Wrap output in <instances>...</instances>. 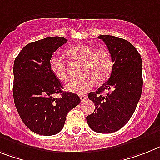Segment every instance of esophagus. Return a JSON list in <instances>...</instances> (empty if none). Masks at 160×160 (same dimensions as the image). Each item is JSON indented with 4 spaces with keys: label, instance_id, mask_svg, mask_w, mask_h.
I'll return each mask as SVG.
<instances>
[{
    "label": "esophagus",
    "instance_id": "34e87169",
    "mask_svg": "<svg viewBox=\"0 0 160 160\" xmlns=\"http://www.w3.org/2000/svg\"><path fill=\"white\" fill-rule=\"evenodd\" d=\"M80 99H81L82 102H83V101L87 99V96H86L85 95H80Z\"/></svg>",
    "mask_w": 160,
    "mask_h": 160
}]
</instances>
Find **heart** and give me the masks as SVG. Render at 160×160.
<instances>
[{
  "label": "heart",
  "mask_w": 160,
  "mask_h": 160,
  "mask_svg": "<svg viewBox=\"0 0 160 160\" xmlns=\"http://www.w3.org/2000/svg\"><path fill=\"white\" fill-rule=\"evenodd\" d=\"M68 56L75 61L82 64L81 75L82 77L72 80L65 85L68 92L83 94L94 88L96 82H105L113 70V58L106 49L96 50L88 44H77L66 50ZM49 67L52 74L60 82L68 80L65 63L60 57L52 56L49 61Z\"/></svg>",
  "instance_id": "heart-1"
}]
</instances>
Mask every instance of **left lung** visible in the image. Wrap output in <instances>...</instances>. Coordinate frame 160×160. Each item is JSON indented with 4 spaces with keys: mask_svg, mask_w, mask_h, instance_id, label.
I'll list each match as a JSON object with an SVG mask.
<instances>
[{
    "mask_svg": "<svg viewBox=\"0 0 160 160\" xmlns=\"http://www.w3.org/2000/svg\"><path fill=\"white\" fill-rule=\"evenodd\" d=\"M113 58V70L106 82L88 98L94 102V113L87 117L91 128L99 133L119 130L128 122L142 96V57L137 49L122 38L101 35ZM107 91L105 96L101 93Z\"/></svg>",
    "mask_w": 160,
    "mask_h": 160,
    "instance_id": "left-lung-1",
    "label": "left lung"
}]
</instances>
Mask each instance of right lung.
I'll use <instances>...</instances> for the list:
<instances>
[{
    "instance_id": "add662e5",
    "label": "right lung",
    "mask_w": 160,
    "mask_h": 160,
    "mask_svg": "<svg viewBox=\"0 0 160 160\" xmlns=\"http://www.w3.org/2000/svg\"><path fill=\"white\" fill-rule=\"evenodd\" d=\"M66 42L63 37L36 41L26 45L14 59V105L23 123L39 135L59 132L67 113L81 102L77 94L62 91L61 83L49 67L54 52ZM55 94L62 98H54Z\"/></svg>"
}]
</instances>
